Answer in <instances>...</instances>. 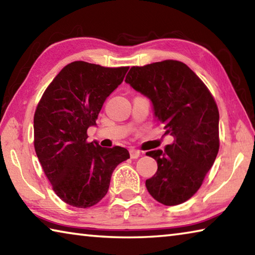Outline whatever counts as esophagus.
<instances>
[{"label":"esophagus","instance_id":"esophagus-1","mask_svg":"<svg viewBox=\"0 0 255 255\" xmlns=\"http://www.w3.org/2000/svg\"><path fill=\"white\" fill-rule=\"evenodd\" d=\"M129 154H130L131 158H138L141 155L139 150H137V149H130V150H129Z\"/></svg>","mask_w":255,"mask_h":255}]
</instances>
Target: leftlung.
Returning <instances> with one entry per match:
<instances>
[{"label":"left lung","mask_w":255,"mask_h":255,"mask_svg":"<svg viewBox=\"0 0 255 255\" xmlns=\"http://www.w3.org/2000/svg\"><path fill=\"white\" fill-rule=\"evenodd\" d=\"M125 82L149 99L155 118L174 137L164 150L146 153L157 162L146 188L163 205L182 204L199 190L218 154L217 105L204 82L179 60L132 66Z\"/></svg>","instance_id":"1"}]
</instances>
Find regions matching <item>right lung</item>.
Wrapping results in <instances>:
<instances>
[{
    "label": "right lung",
    "instance_id": "1",
    "mask_svg": "<svg viewBox=\"0 0 255 255\" xmlns=\"http://www.w3.org/2000/svg\"><path fill=\"white\" fill-rule=\"evenodd\" d=\"M129 67H103L76 60L56 75L33 117L34 149L53 190L64 202L89 208L107 195L112 172L129 158L120 146L88 143L106 99Z\"/></svg>",
    "mask_w": 255,
    "mask_h": 255
}]
</instances>
